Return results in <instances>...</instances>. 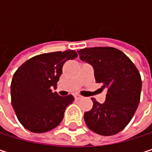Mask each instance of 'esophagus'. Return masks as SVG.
I'll list each match as a JSON object with an SVG mask.
<instances>
[{"instance_id":"obj_1","label":"esophagus","mask_w":152,"mask_h":152,"mask_svg":"<svg viewBox=\"0 0 152 152\" xmlns=\"http://www.w3.org/2000/svg\"><path fill=\"white\" fill-rule=\"evenodd\" d=\"M82 98H83V97H82L81 95H79V94H76V95H75V99H77V100L81 99Z\"/></svg>"}]
</instances>
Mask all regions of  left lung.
Returning <instances> with one entry per match:
<instances>
[{"label": "left lung", "mask_w": 152, "mask_h": 152, "mask_svg": "<svg viewBox=\"0 0 152 152\" xmlns=\"http://www.w3.org/2000/svg\"><path fill=\"white\" fill-rule=\"evenodd\" d=\"M80 59L94 68L96 82L107 89L106 101L84 113L87 127L101 136L121 132L133 118L140 101L142 79L131 60L114 47L99 46L77 51Z\"/></svg>", "instance_id": "8db88e82"}]
</instances>
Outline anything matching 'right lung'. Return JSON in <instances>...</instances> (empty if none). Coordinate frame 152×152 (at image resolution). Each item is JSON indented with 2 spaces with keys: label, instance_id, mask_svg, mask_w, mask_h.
Returning a JSON list of instances; mask_svg holds the SVG:
<instances>
[{
  "label": "right lung",
  "instance_id": "obj_1",
  "mask_svg": "<svg viewBox=\"0 0 152 152\" xmlns=\"http://www.w3.org/2000/svg\"><path fill=\"white\" fill-rule=\"evenodd\" d=\"M74 50L36 55L22 64L13 76L11 104L20 123L33 133H45L56 128L64 117L66 107L74 97H61L52 88L62 73V66L74 60Z\"/></svg>",
  "mask_w": 152,
  "mask_h": 152
}]
</instances>
